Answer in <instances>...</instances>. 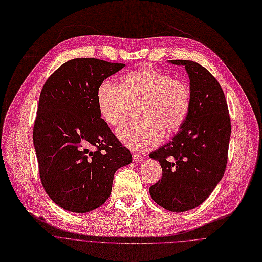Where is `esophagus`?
<instances>
[{"mask_svg":"<svg viewBox=\"0 0 262 262\" xmlns=\"http://www.w3.org/2000/svg\"><path fill=\"white\" fill-rule=\"evenodd\" d=\"M132 159H133V162H135V163H140V162L143 161V157L140 156L139 154H133L132 155Z\"/></svg>","mask_w":262,"mask_h":262,"instance_id":"1","label":"esophagus"}]
</instances>
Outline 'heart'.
Returning <instances> with one entry per match:
<instances>
[{"label":"heart","mask_w":262,"mask_h":262,"mask_svg":"<svg viewBox=\"0 0 262 262\" xmlns=\"http://www.w3.org/2000/svg\"><path fill=\"white\" fill-rule=\"evenodd\" d=\"M97 104L110 126L118 127L138 106L141 120L117 130L119 140L136 151L157 146L163 135H172L188 119L192 93L185 82L151 68H140L121 78L120 86L104 81L97 90Z\"/></svg>","instance_id":"heart-1"}]
</instances>
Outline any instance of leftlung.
<instances>
[{
    "mask_svg": "<svg viewBox=\"0 0 262 262\" xmlns=\"http://www.w3.org/2000/svg\"><path fill=\"white\" fill-rule=\"evenodd\" d=\"M168 61L188 72L192 105L172 140L149 155L162 167V178L149 193L164 209L184 212L203 204L223 178L231 123L225 95L212 74L193 60Z\"/></svg>",
    "mask_w": 262,
    "mask_h": 262,
    "instance_id": "obj_1",
    "label": "left lung"
}]
</instances>
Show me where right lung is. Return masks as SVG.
Returning a JSON list of instances; mask_svg holds the SVG:
<instances>
[{
	"label": "right lung",
	"mask_w": 262,
	"mask_h": 262,
	"mask_svg": "<svg viewBox=\"0 0 262 262\" xmlns=\"http://www.w3.org/2000/svg\"><path fill=\"white\" fill-rule=\"evenodd\" d=\"M126 65L74 58L55 70L39 97L33 129L42 186L63 209L86 213L105 203L116 170L132 162L101 118L97 90Z\"/></svg>",
	"instance_id": "right-lung-1"
}]
</instances>
